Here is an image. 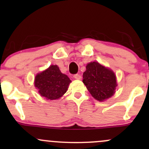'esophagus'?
Returning a JSON list of instances; mask_svg holds the SVG:
<instances>
[{
	"label": "esophagus",
	"mask_w": 149,
	"mask_h": 149,
	"mask_svg": "<svg viewBox=\"0 0 149 149\" xmlns=\"http://www.w3.org/2000/svg\"><path fill=\"white\" fill-rule=\"evenodd\" d=\"M74 78H76V80H80L81 78V76L80 74H75L74 75Z\"/></svg>",
	"instance_id": "obj_1"
}]
</instances>
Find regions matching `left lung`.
Listing matches in <instances>:
<instances>
[{
	"instance_id": "left-lung-1",
	"label": "left lung",
	"mask_w": 149,
	"mask_h": 149,
	"mask_svg": "<svg viewBox=\"0 0 149 149\" xmlns=\"http://www.w3.org/2000/svg\"><path fill=\"white\" fill-rule=\"evenodd\" d=\"M83 83L95 100L103 102L115 93L116 77L112 70L97 61L89 63L83 73Z\"/></svg>"
}]
</instances>
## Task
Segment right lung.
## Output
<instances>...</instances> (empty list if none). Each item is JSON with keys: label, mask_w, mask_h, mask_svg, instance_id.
I'll return each instance as SVG.
<instances>
[{"label": "right lung", "mask_w": 149, "mask_h": 149, "mask_svg": "<svg viewBox=\"0 0 149 149\" xmlns=\"http://www.w3.org/2000/svg\"><path fill=\"white\" fill-rule=\"evenodd\" d=\"M71 82L57 65H51L48 69L36 76L34 85L40 96L46 100H55L66 93Z\"/></svg>", "instance_id": "1"}]
</instances>
